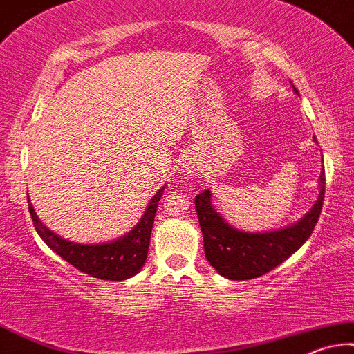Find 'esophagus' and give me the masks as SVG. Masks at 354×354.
<instances>
[{"mask_svg":"<svg viewBox=\"0 0 354 354\" xmlns=\"http://www.w3.org/2000/svg\"><path fill=\"white\" fill-rule=\"evenodd\" d=\"M185 169H186V173L191 174L192 171H194L196 168H194V165H192V163H186V165H185Z\"/></svg>","mask_w":354,"mask_h":354,"instance_id":"obj_1","label":"esophagus"}]
</instances>
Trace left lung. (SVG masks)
<instances>
[{
    "label": "left lung",
    "instance_id": "left-lung-1",
    "mask_svg": "<svg viewBox=\"0 0 354 354\" xmlns=\"http://www.w3.org/2000/svg\"><path fill=\"white\" fill-rule=\"evenodd\" d=\"M294 93L299 95L296 88ZM314 142H317L315 138ZM319 185V198L301 221L271 232H245L235 229L214 209L212 194L209 189L196 196V212L204 236L205 258L210 266L216 268L218 274L232 281L254 279L279 266L284 259H288L306 243L315 229L324 205V168H322Z\"/></svg>",
    "mask_w": 354,
    "mask_h": 354
}]
</instances>
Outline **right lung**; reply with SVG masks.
I'll return each mask as SVG.
<instances>
[{"mask_svg":"<svg viewBox=\"0 0 354 354\" xmlns=\"http://www.w3.org/2000/svg\"><path fill=\"white\" fill-rule=\"evenodd\" d=\"M163 189L165 187L158 189L150 199L140 222L129 234L113 241H106V243H77V241L62 239L37 217L29 196L28 203L35 230L52 252H55L58 257L64 258L84 274L104 281H124L136 276L145 265L155 212L158 207V201L162 199Z\"/></svg>","mask_w":354,"mask_h":354,"instance_id":"1","label":"right lung"}]
</instances>
